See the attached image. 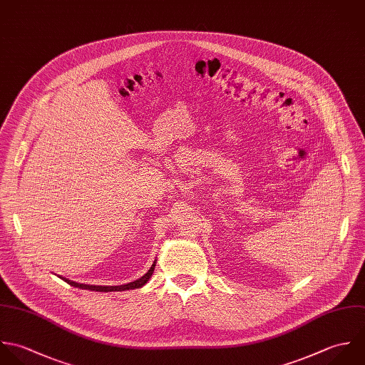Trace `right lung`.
<instances>
[{
    "label": "right lung",
    "mask_w": 365,
    "mask_h": 365,
    "mask_svg": "<svg viewBox=\"0 0 365 365\" xmlns=\"http://www.w3.org/2000/svg\"><path fill=\"white\" fill-rule=\"evenodd\" d=\"M153 269H155V262L152 264V267L149 268V271L146 272L144 277H141L140 279H137V281H134V282H130V284H125V285H120V287H97V285H84V284H77V282H73V281H71V279H66V278H62V277H61V278H62V279H63L65 282H68L69 285H72V287H74V288H81V289H88V291H130V289H138V288L144 287L146 282H148V279L150 278V275H152Z\"/></svg>",
    "instance_id": "add662e5"
}]
</instances>
